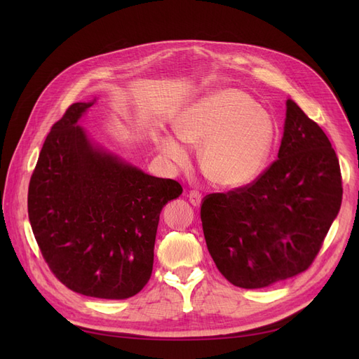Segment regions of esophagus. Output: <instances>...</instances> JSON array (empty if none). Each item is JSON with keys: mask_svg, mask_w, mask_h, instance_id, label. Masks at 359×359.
<instances>
[{"mask_svg": "<svg viewBox=\"0 0 359 359\" xmlns=\"http://www.w3.org/2000/svg\"><path fill=\"white\" fill-rule=\"evenodd\" d=\"M187 198H189V201H190L191 205L199 206V205H201V201H202V194H201L198 190H191V191H189Z\"/></svg>", "mask_w": 359, "mask_h": 359, "instance_id": "34e87169", "label": "esophagus"}]
</instances>
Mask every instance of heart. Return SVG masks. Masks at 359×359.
<instances>
[{
    "label": "heart",
    "instance_id": "1",
    "mask_svg": "<svg viewBox=\"0 0 359 359\" xmlns=\"http://www.w3.org/2000/svg\"><path fill=\"white\" fill-rule=\"evenodd\" d=\"M175 130L184 142L202 144L201 166L214 182L231 189L244 187L262 173L277 137L273 116L240 90L201 97L180 114ZM157 145L172 161L189 158V149L169 135L160 136Z\"/></svg>",
    "mask_w": 359,
    "mask_h": 359
}]
</instances>
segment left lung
Returning <instances> with one entry per match:
<instances>
[{
    "instance_id": "obj_1",
    "label": "left lung",
    "mask_w": 359,
    "mask_h": 359,
    "mask_svg": "<svg viewBox=\"0 0 359 359\" xmlns=\"http://www.w3.org/2000/svg\"><path fill=\"white\" fill-rule=\"evenodd\" d=\"M278 158L244 187L203 198L206 247L226 280L268 287L309 269L340 211V163L323 130L286 102Z\"/></svg>"
}]
</instances>
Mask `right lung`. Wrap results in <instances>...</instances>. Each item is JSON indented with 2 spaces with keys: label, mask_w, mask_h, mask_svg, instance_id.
Here are the masks:
<instances>
[{
  "label": "right lung",
  "mask_w": 359,
  "mask_h": 359,
  "mask_svg": "<svg viewBox=\"0 0 359 359\" xmlns=\"http://www.w3.org/2000/svg\"><path fill=\"white\" fill-rule=\"evenodd\" d=\"M93 104H70L52 126L29 180L28 217L43 259L64 286L126 299L148 283L160 211L182 187L93 147L76 126Z\"/></svg>",
  "instance_id": "1"
}]
</instances>
